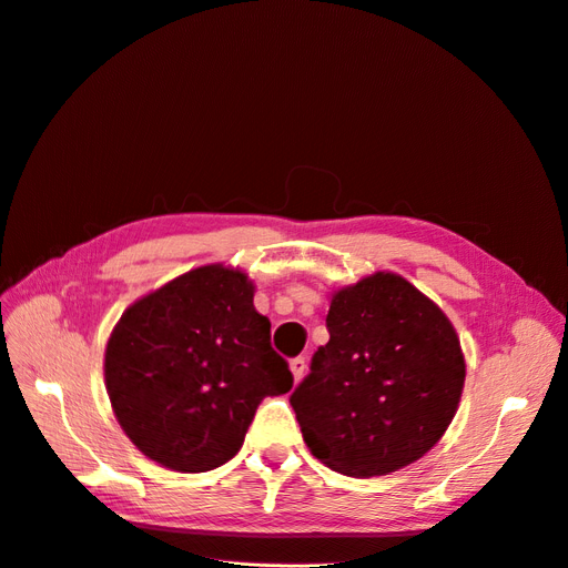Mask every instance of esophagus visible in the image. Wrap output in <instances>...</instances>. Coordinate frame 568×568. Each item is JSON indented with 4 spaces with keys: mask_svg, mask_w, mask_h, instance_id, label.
Returning <instances> with one entry per match:
<instances>
[{
    "mask_svg": "<svg viewBox=\"0 0 568 568\" xmlns=\"http://www.w3.org/2000/svg\"><path fill=\"white\" fill-rule=\"evenodd\" d=\"M288 366H291L293 381H295V383L303 381V376H305V372H307V359H305V357H293Z\"/></svg>",
    "mask_w": 568,
    "mask_h": 568,
    "instance_id": "1",
    "label": "esophagus"
}]
</instances>
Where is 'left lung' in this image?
<instances>
[{"mask_svg":"<svg viewBox=\"0 0 568 568\" xmlns=\"http://www.w3.org/2000/svg\"><path fill=\"white\" fill-rule=\"evenodd\" d=\"M329 342L291 394L310 452L329 470L378 477L445 436L465 385L447 314L406 277L376 271L329 293Z\"/></svg>","mask_w":568,"mask_h":568,"instance_id":"1","label":"left lung"}]
</instances>
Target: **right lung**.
Listing matches in <instances>:
<instances>
[{"instance_id":"right-lung-1","label":"right lung","mask_w":568,"mask_h":568,"mask_svg":"<svg viewBox=\"0 0 568 568\" xmlns=\"http://www.w3.org/2000/svg\"><path fill=\"white\" fill-rule=\"evenodd\" d=\"M116 422L146 458L209 473L233 458L265 396L293 387L254 310V282L224 263L192 268L135 300L105 346Z\"/></svg>"}]
</instances>
